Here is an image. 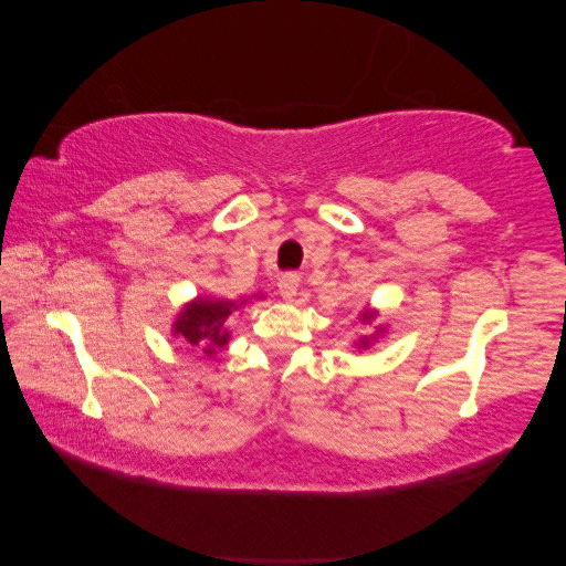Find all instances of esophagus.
<instances>
[{"instance_id": "34e87169", "label": "esophagus", "mask_w": 566, "mask_h": 566, "mask_svg": "<svg viewBox=\"0 0 566 566\" xmlns=\"http://www.w3.org/2000/svg\"><path fill=\"white\" fill-rule=\"evenodd\" d=\"M276 286H280L282 298H286V302H294V296L298 292V274L296 272H284L280 276V282H276Z\"/></svg>"}]
</instances>
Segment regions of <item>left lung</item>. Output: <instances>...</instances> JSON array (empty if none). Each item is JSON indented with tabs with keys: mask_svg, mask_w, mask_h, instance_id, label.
Segmentation results:
<instances>
[{
	"mask_svg": "<svg viewBox=\"0 0 566 566\" xmlns=\"http://www.w3.org/2000/svg\"><path fill=\"white\" fill-rule=\"evenodd\" d=\"M371 316H375V314H363V321H371ZM363 345H367V338L363 340Z\"/></svg>",
	"mask_w": 566,
	"mask_h": 566,
	"instance_id": "obj_1",
	"label": "left lung"
}]
</instances>
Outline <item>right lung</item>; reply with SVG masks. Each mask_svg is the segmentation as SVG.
<instances>
[{
    "mask_svg": "<svg viewBox=\"0 0 566 566\" xmlns=\"http://www.w3.org/2000/svg\"><path fill=\"white\" fill-rule=\"evenodd\" d=\"M233 308H238L235 302H207V298H199V302L189 304L179 314L175 333L182 335L189 345L201 347L207 355H213L228 343L226 318L233 314Z\"/></svg>",
    "mask_w": 566,
    "mask_h": 566,
    "instance_id": "1",
    "label": "right lung"
}]
</instances>
